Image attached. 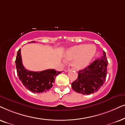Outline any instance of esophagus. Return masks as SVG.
Returning a JSON list of instances; mask_svg holds the SVG:
<instances>
[{
    "label": "esophagus",
    "mask_w": 125,
    "mask_h": 125,
    "mask_svg": "<svg viewBox=\"0 0 125 125\" xmlns=\"http://www.w3.org/2000/svg\"><path fill=\"white\" fill-rule=\"evenodd\" d=\"M69 70H70V69L69 68H67V67H65L64 69V71H65V72H67L68 71H69Z\"/></svg>",
    "instance_id": "esophagus-1"
}]
</instances>
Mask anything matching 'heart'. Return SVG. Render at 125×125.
Wrapping results in <instances>:
<instances>
[{"mask_svg": "<svg viewBox=\"0 0 125 125\" xmlns=\"http://www.w3.org/2000/svg\"><path fill=\"white\" fill-rule=\"evenodd\" d=\"M95 52L96 47L94 44H82L68 50L64 58L68 61L73 60V67L80 70L85 68L90 63Z\"/></svg>", "mask_w": 125, "mask_h": 125, "instance_id": "heart-1", "label": "heart"}]
</instances>
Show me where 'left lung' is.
Wrapping results in <instances>:
<instances>
[{
  "label": "left lung",
  "instance_id": "obj_1",
  "mask_svg": "<svg viewBox=\"0 0 125 125\" xmlns=\"http://www.w3.org/2000/svg\"><path fill=\"white\" fill-rule=\"evenodd\" d=\"M108 61L104 51L101 58L95 60L85 69L78 71V78L71 83L76 93L90 94L97 92L106 81Z\"/></svg>",
  "mask_w": 125,
  "mask_h": 125
}]
</instances>
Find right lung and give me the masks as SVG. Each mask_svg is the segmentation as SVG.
Returning a JSON list of instances; mask_svg holds the SVG:
<instances>
[{
    "label": "right lung",
    "instance_id": "obj_1",
    "mask_svg": "<svg viewBox=\"0 0 125 125\" xmlns=\"http://www.w3.org/2000/svg\"><path fill=\"white\" fill-rule=\"evenodd\" d=\"M35 41L30 43H34ZM16 67L20 81L32 93H46L52 87L56 76L61 71L49 69L42 71H31L26 70L21 61V49L17 52Z\"/></svg>",
    "mask_w": 125,
    "mask_h": 125
}]
</instances>
